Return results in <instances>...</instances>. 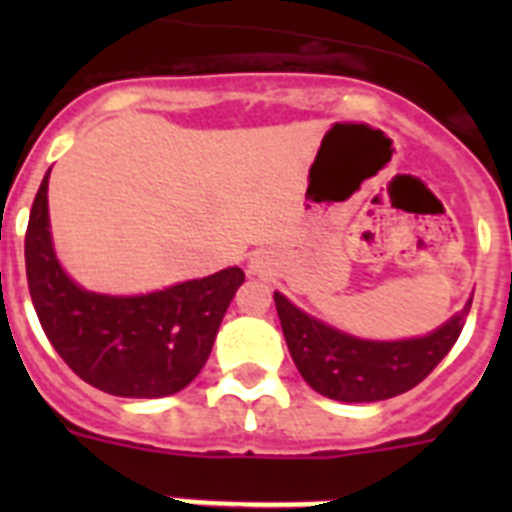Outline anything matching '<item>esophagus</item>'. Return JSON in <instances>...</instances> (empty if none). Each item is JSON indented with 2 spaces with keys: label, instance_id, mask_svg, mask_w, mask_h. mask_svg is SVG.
Segmentation results:
<instances>
[{
  "label": "esophagus",
  "instance_id": "1",
  "mask_svg": "<svg viewBox=\"0 0 512 512\" xmlns=\"http://www.w3.org/2000/svg\"><path fill=\"white\" fill-rule=\"evenodd\" d=\"M248 271H251V274H264L266 261L261 259V256H253V259L248 261Z\"/></svg>",
  "mask_w": 512,
  "mask_h": 512
}]
</instances>
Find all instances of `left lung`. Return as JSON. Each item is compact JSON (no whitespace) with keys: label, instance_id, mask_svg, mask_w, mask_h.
<instances>
[{"label":"left lung","instance_id":"1","mask_svg":"<svg viewBox=\"0 0 512 512\" xmlns=\"http://www.w3.org/2000/svg\"><path fill=\"white\" fill-rule=\"evenodd\" d=\"M277 315L292 361L312 390L338 402L390 400L413 390L449 354L459 338L472 300L428 336L405 341H366L310 318L274 292Z\"/></svg>","mask_w":512,"mask_h":512}]
</instances>
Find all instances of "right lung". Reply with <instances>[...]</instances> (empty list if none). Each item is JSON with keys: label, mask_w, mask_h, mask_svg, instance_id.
Returning <instances> with one entry per match:
<instances>
[{"label": "right lung", "mask_w": 512, "mask_h": 512, "mask_svg": "<svg viewBox=\"0 0 512 512\" xmlns=\"http://www.w3.org/2000/svg\"><path fill=\"white\" fill-rule=\"evenodd\" d=\"M48 176L25 233L30 300L71 372L107 395L166 397L202 372L217 328L246 274L238 266L148 295L87 292L63 271L48 220Z\"/></svg>", "instance_id": "add662e5"}]
</instances>
